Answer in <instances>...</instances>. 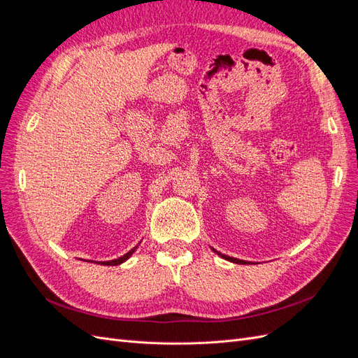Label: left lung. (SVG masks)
Returning <instances> with one entry per match:
<instances>
[{"instance_id":"1","label":"left lung","mask_w":358,"mask_h":358,"mask_svg":"<svg viewBox=\"0 0 358 358\" xmlns=\"http://www.w3.org/2000/svg\"><path fill=\"white\" fill-rule=\"evenodd\" d=\"M212 251H213L216 255H220L221 258L227 259V262H231V263H236V264H248L246 262H243V259H237V258H233V257H229V255H224V254H221V252H218V251H215L213 248H212Z\"/></svg>"}]
</instances>
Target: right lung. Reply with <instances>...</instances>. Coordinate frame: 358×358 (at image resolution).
I'll return each instance as SVG.
<instances>
[{
  "label": "right lung",
  "instance_id": "1",
  "mask_svg": "<svg viewBox=\"0 0 358 358\" xmlns=\"http://www.w3.org/2000/svg\"><path fill=\"white\" fill-rule=\"evenodd\" d=\"M138 248V245L137 246H134L131 251H128L127 254H124L122 257H119V258H116V259H110V262H100L99 264H101V266H117V264H122V263H125L127 259L131 257L134 252H136V249ZM92 263V262H91Z\"/></svg>",
  "mask_w": 358,
  "mask_h": 358
}]
</instances>
